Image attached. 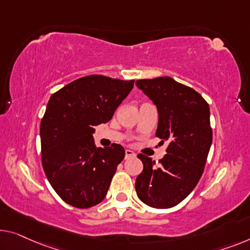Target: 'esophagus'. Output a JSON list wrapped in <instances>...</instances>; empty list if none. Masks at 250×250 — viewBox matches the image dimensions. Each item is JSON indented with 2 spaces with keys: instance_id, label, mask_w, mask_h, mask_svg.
Returning a JSON list of instances; mask_svg holds the SVG:
<instances>
[{
  "instance_id": "34e87169",
  "label": "esophagus",
  "mask_w": 250,
  "mask_h": 250,
  "mask_svg": "<svg viewBox=\"0 0 250 250\" xmlns=\"http://www.w3.org/2000/svg\"><path fill=\"white\" fill-rule=\"evenodd\" d=\"M136 156L135 152H133L132 150H130V149H126L125 150V159L128 158H133Z\"/></svg>"
}]
</instances>
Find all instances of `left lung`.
I'll return each mask as SVG.
<instances>
[{"mask_svg": "<svg viewBox=\"0 0 250 250\" xmlns=\"http://www.w3.org/2000/svg\"><path fill=\"white\" fill-rule=\"evenodd\" d=\"M136 85L158 109L156 136L168 141L157 165L146 155H138L144 169L136 180L137 195L148 207L173 208L194 189L203 174L212 143L210 107L200 93L172 77L138 80Z\"/></svg>", "mask_w": 250, "mask_h": 250, "instance_id": "left-lung-1", "label": "left lung"}]
</instances>
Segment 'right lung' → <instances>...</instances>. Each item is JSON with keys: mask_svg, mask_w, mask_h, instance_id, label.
<instances>
[{"mask_svg": "<svg viewBox=\"0 0 250 250\" xmlns=\"http://www.w3.org/2000/svg\"><path fill=\"white\" fill-rule=\"evenodd\" d=\"M135 81L88 75L50 96L40 124L42 163L55 192L77 208L102 202L125 151L119 144L98 148L94 126L112 119Z\"/></svg>", "mask_w": 250, "mask_h": 250, "instance_id": "1", "label": "right lung"}]
</instances>
